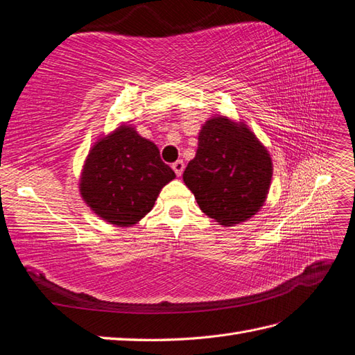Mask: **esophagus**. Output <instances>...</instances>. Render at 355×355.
<instances>
[{"mask_svg":"<svg viewBox=\"0 0 355 355\" xmlns=\"http://www.w3.org/2000/svg\"><path fill=\"white\" fill-rule=\"evenodd\" d=\"M171 168L175 170V173H176V176H180L182 175V171H184V168H185V164H184V161H176V162H173L171 164Z\"/></svg>","mask_w":355,"mask_h":355,"instance_id":"obj_1","label":"esophagus"}]
</instances>
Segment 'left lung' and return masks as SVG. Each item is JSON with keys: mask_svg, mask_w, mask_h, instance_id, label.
<instances>
[{"mask_svg": "<svg viewBox=\"0 0 355 355\" xmlns=\"http://www.w3.org/2000/svg\"><path fill=\"white\" fill-rule=\"evenodd\" d=\"M272 179V161L246 125L211 118L199 133L194 159L184 182L200 209L220 225L232 226L261 207Z\"/></svg>", "mask_w": 355, "mask_h": 355, "instance_id": "1", "label": "left lung"}]
</instances>
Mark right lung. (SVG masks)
<instances>
[{
	"instance_id": "add662e5",
	"label": "right lung",
	"mask_w": 355,
	"mask_h": 355,
	"mask_svg": "<svg viewBox=\"0 0 355 355\" xmlns=\"http://www.w3.org/2000/svg\"><path fill=\"white\" fill-rule=\"evenodd\" d=\"M175 179L157 147L124 125L100 139L85 162L80 193L96 214L118 226L138 223Z\"/></svg>"
}]
</instances>
